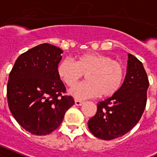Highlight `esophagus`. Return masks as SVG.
<instances>
[{
	"label": "esophagus",
	"mask_w": 157,
	"mask_h": 157,
	"mask_svg": "<svg viewBox=\"0 0 157 157\" xmlns=\"http://www.w3.org/2000/svg\"><path fill=\"white\" fill-rule=\"evenodd\" d=\"M75 105H76V106H81V105H83V102H82V101H81V100H75Z\"/></svg>",
	"instance_id": "esophagus-1"
}]
</instances>
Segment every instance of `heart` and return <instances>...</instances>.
<instances>
[{"mask_svg":"<svg viewBox=\"0 0 157 157\" xmlns=\"http://www.w3.org/2000/svg\"><path fill=\"white\" fill-rule=\"evenodd\" d=\"M57 74L69 86L86 74V81L77 84L69 90L76 99L86 100L100 94L103 96L114 94L123 82L124 68L121 63L109 56L86 53L77 57L76 62L71 58L62 60L57 67Z\"/></svg>","mask_w":157,"mask_h":157,"instance_id":"obj_1","label":"heart"}]
</instances>
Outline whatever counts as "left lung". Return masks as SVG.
<instances>
[{"label": "left lung", "instance_id": "1", "mask_svg": "<svg viewBox=\"0 0 157 157\" xmlns=\"http://www.w3.org/2000/svg\"><path fill=\"white\" fill-rule=\"evenodd\" d=\"M127 73L121 87L97 104V112L88 121L94 137L112 140L128 132L138 123L145 109L149 81L142 63L128 53Z\"/></svg>", "mask_w": 157, "mask_h": 157}]
</instances>
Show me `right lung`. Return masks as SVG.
Returning a JSON list of instances; mask_svg holds the SVG:
<instances>
[{"mask_svg":"<svg viewBox=\"0 0 157 157\" xmlns=\"http://www.w3.org/2000/svg\"><path fill=\"white\" fill-rule=\"evenodd\" d=\"M63 50L42 44L18 57L10 73L7 100L17 123L33 135H47L62 124L74 105L57 74Z\"/></svg>","mask_w":157,"mask_h":157,"instance_id":"add662e5","label":"right lung"}]
</instances>
